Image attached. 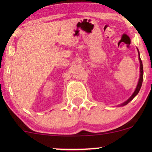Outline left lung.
Wrapping results in <instances>:
<instances>
[{"instance_id":"obj_1","label":"left lung","mask_w":152,"mask_h":152,"mask_svg":"<svg viewBox=\"0 0 152 152\" xmlns=\"http://www.w3.org/2000/svg\"><path fill=\"white\" fill-rule=\"evenodd\" d=\"M137 50H138V54H139V63H140V76H139V81H138L137 88H136V89H135V91H134L133 94H132V95L129 97V99H127L126 102L122 103L121 104H120V105H118V106H123L126 105V104H128L131 101H132V99H133L134 97L137 95L138 93L139 92V90H140L141 87H142V82H143V77H144V70H143L142 61V60H141L140 54H139V50H138V48H137Z\"/></svg>"}]
</instances>
